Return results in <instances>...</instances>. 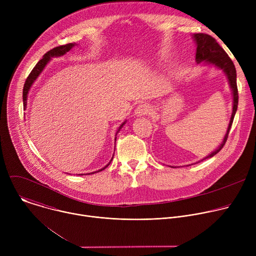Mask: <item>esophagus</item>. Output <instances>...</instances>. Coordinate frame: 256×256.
Wrapping results in <instances>:
<instances>
[{
	"mask_svg": "<svg viewBox=\"0 0 256 256\" xmlns=\"http://www.w3.org/2000/svg\"><path fill=\"white\" fill-rule=\"evenodd\" d=\"M151 112V108L148 104L146 103H142V104H140L136 109L134 110V116H147Z\"/></svg>",
	"mask_w": 256,
	"mask_h": 256,
	"instance_id": "esophagus-1",
	"label": "esophagus"
}]
</instances>
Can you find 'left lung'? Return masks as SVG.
<instances>
[{"label": "left lung", "instance_id": "8db88e82", "mask_svg": "<svg viewBox=\"0 0 256 256\" xmlns=\"http://www.w3.org/2000/svg\"><path fill=\"white\" fill-rule=\"evenodd\" d=\"M192 40H194L196 44V62L198 64H212L216 68L222 70L228 79V83L230 86V89L232 91L233 96V108H232V114L231 118L228 124V128L226 132V134L224 136V138L222 142L218 146V148L212 151L210 154H208L206 157L202 158L200 161H204L206 159L214 157L216 153L220 152L224 144L228 138V134L235 116V114L237 112L238 107V89H237V82H236V68L232 62V60L229 58V56L226 54V52L218 46L216 40L212 38L208 34L204 33H196L192 34ZM198 161V162H200ZM190 166V165H188ZM172 168H175L172 166Z\"/></svg>", "mask_w": 256, "mask_h": 256}]
</instances>
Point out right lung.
Here are the masks:
<instances>
[{
    "label": "right lung",
    "instance_id": "add662e5",
    "mask_svg": "<svg viewBox=\"0 0 256 256\" xmlns=\"http://www.w3.org/2000/svg\"><path fill=\"white\" fill-rule=\"evenodd\" d=\"M75 46H77L76 42L74 44H68L66 46H56L50 50H48L46 54H44V56H42V58L36 64V66L33 68V70H31V72L29 74L28 78L26 79V82L24 84V88H23V105H24V109L26 108L27 106V98H28V92L31 88V86L33 85V83L36 81V79H38L40 77V75L42 72V70H44V68L46 66V64L50 62V60L52 58H56V56H62L64 54H66V52H68L72 48H74ZM126 120H124L120 126L118 128L116 136L118 134V132L122 130V128L126 124ZM114 140H116V136L114 138ZM114 151H116V146H114ZM114 155H112V158L110 160V162H109L107 165H105L103 168L97 170V171H94V172H91V173H87V174H94V173H97V172H100L102 170H104L106 167H108V165L112 163V159H114ZM80 175H83V174H80ZM85 175V174H84Z\"/></svg>",
    "mask_w": 256,
    "mask_h": 256
}]
</instances>
